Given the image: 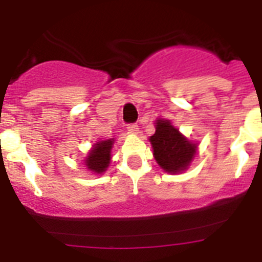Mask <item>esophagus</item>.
<instances>
[{"label":"esophagus","mask_w":262,"mask_h":262,"mask_svg":"<svg viewBox=\"0 0 262 262\" xmlns=\"http://www.w3.org/2000/svg\"><path fill=\"white\" fill-rule=\"evenodd\" d=\"M127 129H128L129 133L138 134L139 133V126L136 123H129L128 126H127Z\"/></svg>","instance_id":"34e87169"}]
</instances>
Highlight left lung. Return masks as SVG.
Returning <instances> with one entry per match:
<instances>
[{
	"instance_id": "8db88e82",
	"label": "left lung",
	"mask_w": 262,
	"mask_h": 262,
	"mask_svg": "<svg viewBox=\"0 0 262 262\" xmlns=\"http://www.w3.org/2000/svg\"><path fill=\"white\" fill-rule=\"evenodd\" d=\"M149 142L157 164L168 173L182 172L195 155L196 145L187 142L169 120H157L156 133Z\"/></svg>"
}]
</instances>
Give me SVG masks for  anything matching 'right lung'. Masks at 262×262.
Returning <instances> with one entry per match:
<instances>
[{
    "mask_svg": "<svg viewBox=\"0 0 262 262\" xmlns=\"http://www.w3.org/2000/svg\"><path fill=\"white\" fill-rule=\"evenodd\" d=\"M113 142H114L113 139H108V140H103V142H98L97 144H94V148L90 151L89 156L86 157V161H85V165L88 166L89 170L96 173L105 172L110 164V152Z\"/></svg>",
    "mask_w": 262,
    "mask_h": 262,
    "instance_id": "right-lung-1",
    "label": "right lung"
}]
</instances>
